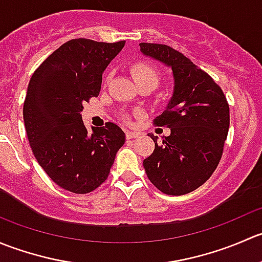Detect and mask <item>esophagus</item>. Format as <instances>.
<instances>
[{
  "instance_id": "34e87169",
  "label": "esophagus",
  "mask_w": 262,
  "mask_h": 262,
  "mask_svg": "<svg viewBox=\"0 0 262 262\" xmlns=\"http://www.w3.org/2000/svg\"><path fill=\"white\" fill-rule=\"evenodd\" d=\"M125 136H126V139H133V138H138L141 134L137 133V132H130V130H126L125 132Z\"/></svg>"
}]
</instances>
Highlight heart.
Segmentation results:
<instances>
[{
	"instance_id": "1",
	"label": "heart",
	"mask_w": 262,
	"mask_h": 262,
	"mask_svg": "<svg viewBox=\"0 0 262 262\" xmlns=\"http://www.w3.org/2000/svg\"><path fill=\"white\" fill-rule=\"evenodd\" d=\"M130 73L137 84L144 83V82H150L152 84L157 86L161 80L160 72H158L157 68L148 62H136L130 67ZM109 78L110 75H107L105 77V82L109 81ZM124 119L128 120L129 118L128 116H124Z\"/></svg>"
}]
</instances>
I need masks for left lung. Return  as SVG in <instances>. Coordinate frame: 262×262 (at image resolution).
Wrapping results in <instances>:
<instances>
[{"mask_svg": "<svg viewBox=\"0 0 262 262\" xmlns=\"http://www.w3.org/2000/svg\"><path fill=\"white\" fill-rule=\"evenodd\" d=\"M141 52L171 67L173 95L155 125L171 129L143 161L149 181L167 195H184L212 176L223 155L229 129V105L215 81L176 49L141 43Z\"/></svg>", "mask_w": 262, "mask_h": 262, "instance_id": "8db88e82", "label": "left lung"}]
</instances>
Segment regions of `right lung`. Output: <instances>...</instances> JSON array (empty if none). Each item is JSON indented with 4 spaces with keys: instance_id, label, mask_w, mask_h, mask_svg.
<instances>
[{
    "instance_id": "add662e5",
    "label": "right lung",
    "mask_w": 262,
    "mask_h": 262,
    "mask_svg": "<svg viewBox=\"0 0 262 262\" xmlns=\"http://www.w3.org/2000/svg\"><path fill=\"white\" fill-rule=\"evenodd\" d=\"M124 44L72 39L54 50L29 82L23 113L31 150L47 175L75 194L105 182L125 142L114 123L89 134L81 116L84 102L99 96L102 72Z\"/></svg>"
}]
</instances>
